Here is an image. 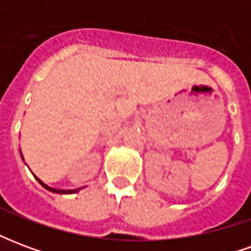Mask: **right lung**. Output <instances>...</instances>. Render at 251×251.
I'll list each match as a JSON object with an SVG mask.
<instances>
[{"label": "right lung", "mask_w": 251, "mask_h": 251, "mask_svg": "<svg viewBox=\"0 0 251 251\" xmlns=\"http://www.w3.org/2000/svg\"><path fill=\"white\" fill-rule=\"evenodd\" d=\"M20 152H21V151H20ZM21 158H23V160H24V157H23V154H21ZM33 176H35V179L37 180V181H39V183H40V184L43 185V187H44V188L48 189V191H51V192H53V194H62V195H67V194H76V192H79V191H80V189H82V188H76V189H57V188H52V187H50V185H47L46 183H43V181H41V180L39 179V177H37V176H36V175H33Z\"/></svg>", "instance_id": "right-lung-1"}]
</instances>
